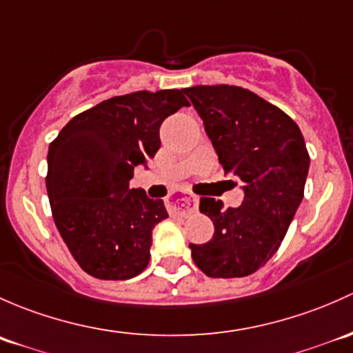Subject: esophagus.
I'll use <instances>...</instances> for the list:
<instances>
[{
  "label": "esophagus",
  "mask_w": 353,
  "mask_h": 353,
  "mask_svg": "<svg viewBox=\"0 0 353 353\" xmlns=\"http://www.w3.org/2000/svg\"><path fill=\"white\" fill-rule=\"evenodd\" d=\"M166 207L172 214H178V216H188V214L197 210V199L194 195H178V197L170 199L166 202Z\"/></svg>",
  "instance_id": "esophagus-1"
}]
</instances>
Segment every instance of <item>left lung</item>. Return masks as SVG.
I'll use <instances>...</instances> for the list:
<instances>
[{"label":"left lung","instance_id":"left-lung-1","mask_svg":"<svg viewBox=\"0 0 353 353\" xmlns=\"http://www.w3.org/2000/svg\"><path fill=\"white\" fill-rule=\"evenodd\" d=\"M201 115L224 173L241 180L239 207L201 199L214 236L188 245L195 265L214 279L246 277L281 246L304 197L310 154L297 123L275 105L239 86L183 90Z\"/></svg>","mask_w":353,"mask_h":353}]
</instances>
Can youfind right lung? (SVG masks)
Instances as JSON below:
<instances>
[{"mask_svg":"<svg viewBox=\"0 0 353 353\" xmlns=\"http://www.w3.org/2000/svg\"><path fill=\"white\" fill-rule=\"evenodd\" d=\"M188 105L181 90L108 98L72 117L50 143L46 185L54 223L86 274L125 281L148 267L152 230L168 212L129 180L161 146L163 121Z\"/></svg>","mask_w":353,"mask_h":353,"instance_id":"1","label":"right lung"}]
</instances>
